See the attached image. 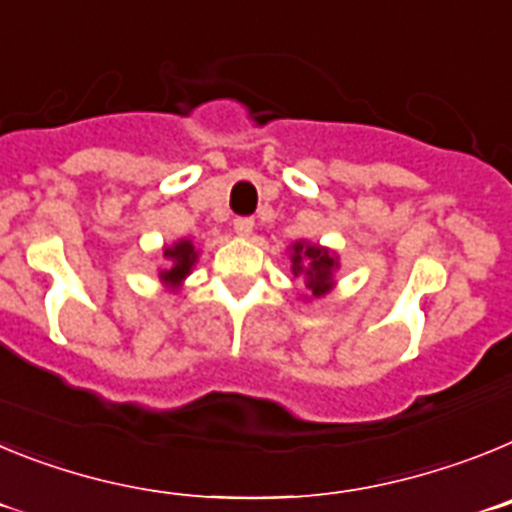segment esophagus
I'll use <instances>...</instances> for the list:
<instances>
[{"mask_svg": "<svg viewBox=\"0 0 512 512\" xmlns=\"http://www.w3.org/2000/svg\"><path fill=\"white\" fill-rule=\"evenodd\" d=\"M233 230H235V235H241V238H251L253 217H235Z\"/></svg>", "mask_w": 512, "mask_h": 512, "instance_id": "34e87169", "label": "esophagus"}]
</instances>
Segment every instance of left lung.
Wrapping results in <instances>:
<instances>
[{
    "instance_id": "8db88e82",
    "label": "left lung",
    "mask_w": 512,
    "mask_h": 512,
    "mask_svg": "<svg viewBox=\"0 0 512 512\" xmlns=\"http://www.w3.org/2000/svg\"><path fill=\"white\" fill-rule=\"evenodd\" d=\"M292 261V274L305 279V302L320 300L336 287V271L341 269V259L333 248H325L312 241H295L287 248Z\"/></svg>"
}]
</instances>
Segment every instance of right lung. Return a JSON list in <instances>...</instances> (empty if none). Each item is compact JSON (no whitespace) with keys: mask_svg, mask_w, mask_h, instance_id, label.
I'll list each match as a JSON object with an SVG mask.
<instances>
[{"mask_svg":"<svg viewBox=\"0 0 512 512\" xmlns=\"http://www.w3.org/2000/svg\"><path fill=\"white\" fill-rule=\"evenodd\" d=\"M161 256L166 259V266L158 269V279L169 292H179L194 266H197V261H200V251L189 238H179L171 246H164Z\"/></svg>","mask_w":512,"mask_h":512,"instance_id":"right-lung-1","label":"right lung"}]
</instances>
